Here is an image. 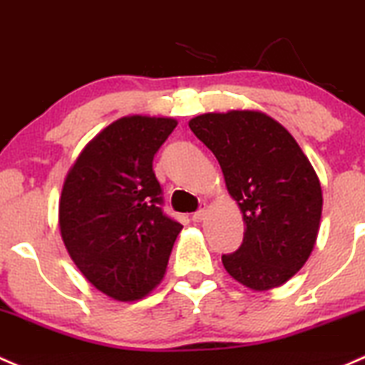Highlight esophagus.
Segmentation results:
<instances>
[{
	"mask_svg": "<svg viewBox=\"0 0 365 365\" xmlns=\"http://www.w3.org/2000/svg\"><path fill=\"white\" fill-rule=\"evenodd\" d=\"M206 213H208V210H206V206H202V208L199 210V212H195V213L192 215V220H194V222H197V224H199V222L205 220Z\"/></svg>",
	"mask_w": 365,
	"mask_h": 365,
	"instance_id": "esophagus-1",
	"label": "esophagus"
}]
</instances>
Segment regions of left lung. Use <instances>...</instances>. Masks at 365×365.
<instances>
[{
    "instance_id": "obj_1",
    "label": "left lung",
    "mask_w": 365,
    "mask_h": 365,
    "mask_svg": "<svg viewBox=\"0 0 365 365\" xmlns=\"http://www.w3.org/2000/svg\"><path fill=\"white\" fill-rule=\"evenodd\" d=\"M217 157L245 222L243 243L222 255L225 271L252 290L283 285L317 243L322 187L294 136L255 110L205 113L189 122Z\"/></svg>"
}]
</instances>
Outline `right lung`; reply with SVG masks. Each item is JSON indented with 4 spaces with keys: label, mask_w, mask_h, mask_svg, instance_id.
<instances>
[{
    "label": "right lung",
    "mask_w": 365,
    "mask_h": 365,
    "mask_svg": "<svg viewBox=\"0 0 365 365\" xmlns=\"http://www.w3.org/2000/svg\"><path fill=\"white\" fill-rule=\"evenodd\" d=\"M178 122L129 115L87 143L64 180L59 229L89 283L115 301L150 294L183 225L163 213L152 160Z\"/></svg>",
    "instance_id": "obj_1"
}]
</instances>
